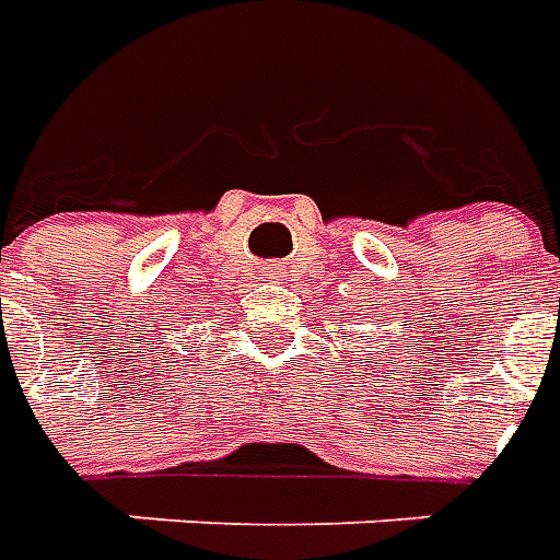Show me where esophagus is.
<instances>
[{
    "instance_id": "obj_1",
    "label": "esophagus",
    "mask_w": 560,
    "mask_h": 560,
    "mask_svg": "<svg viewBox=\"0 0 560 560\" xmlns=\"http://www.w3.org/2000/svg\"><path fill=\"white\" fill-rule=\"evenodd\" d=\"M264 279L284 281V267H281V264H267V267H264Z\"/></svg>"
}]
</instances>
